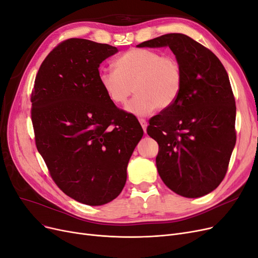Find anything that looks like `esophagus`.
I'll use <instances>...</instances> for the list:
<instances>
[{
  "label": "esophagus",
  "mask_w": 258,
  "mask_h": 258,
  "mask_svg": "<svg viewBox=\"0 0 258 258\" xmlns=\"http://www.w3.org/2000/svg\"><path fill=\"white\" fill-rule=\"evenodd\" d=\"M139 122H140V124H141V126H142V130H144V132L146 133V132H147V125H148V123H147V121H146L145 119H142V118H139Z\"/></svg>",
  "instance_id": "esophagus-1"
}]
</instances>
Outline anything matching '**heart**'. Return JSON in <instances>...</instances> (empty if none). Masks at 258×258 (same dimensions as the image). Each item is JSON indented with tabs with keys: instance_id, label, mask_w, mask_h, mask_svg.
<instances>
[{
	"instance_id": "1",
	"label": "heart",
	"mask_w": 258,
	"mask_h": 258,
	"mask_svg": "<svg viewBox=\"0 0 258 258\" xmlns=\"http://www.w3.org/2000/svg\"><path fill=\"white\" fill-rule=\"evenodd\" d=\"M113 69L99 73L101 87L116 105H123L136 91L126 105V110L136 116L171 107L183 89L182 64L172 55L150 49H132L116 59Z\"/></svg>"
}]
</instances>
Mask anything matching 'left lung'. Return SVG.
Segmentation results:
<instances>
[{"label": "left lung", "instance_id": "8db88e82", "mask_svg": "<svg viewBox=\"0 0 258 258\" xmlns=\"http://www.w3.org/2000/svg\"><path fill=\"white\" fill-rule=\"evenodd\" d=\"M168 45L182 64L178 99L149 121L147 133L158 144L156 167L173 192L203 197L223 180L236 144V105L222 62L192 38L171 33L138 44Z\"/></svg>", "mask_w": 258, "mask_h": 258}]
</instances>
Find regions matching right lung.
Returning a JSON list of instances; mask_svg holds the SVG:
<instances>
[{"label": "right lung", "instance_id": "1", "mask_svg": "<svg viewBox=\"0 0 258 258\" xmlns=\"http://www.w3.org/2000/svg\"><path fill=\"white\" fill-rule=\"evenodd\" d=\"M109 44L70 38L45 57L31 94L38 152L63 194L98 206L126 182L133 151L144 135L137 118L111 103L99 82Z\"/></svg>", "mask_w": 258, "mask_h": 258}]
</instances>
